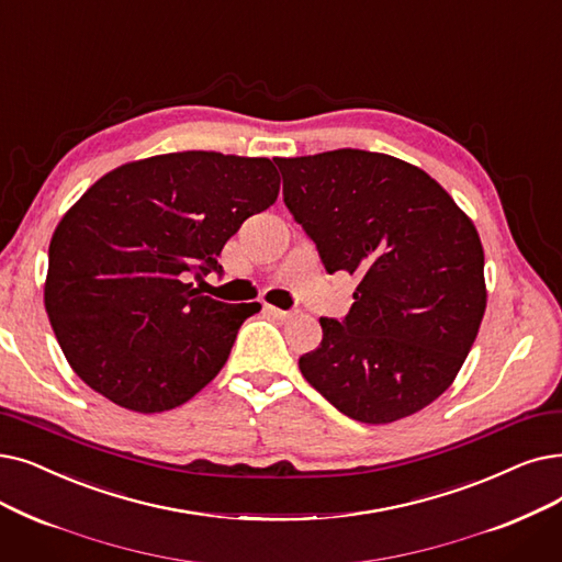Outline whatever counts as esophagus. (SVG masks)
I'll use <instances>...</instances> for the list:
<instances>
[{
  "instance_id": "esophagus-1",
  "label": "esophagus",
  "mask_w": 562,
  "mask_h": 562,
  "mask_svg": "<svg viewBox=\"0 0 562 562\" xmlns=\"http://www.w3.org/2000/svg\"><path fill=\"white\" fill-rule=\"evenodd\" d=\"M266 312H268V314H273V316H278V319H289V316L294 314V312H289V310H280V307H273V305H266Z\"/></svg>"
}]
</instances>
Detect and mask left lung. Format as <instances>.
Wrapping results in <instances>:
<instances>
[{
    "label": "left lung",
    "instance_id": "left-lung-1",
    "mask_svg": "<svg viewBox=\"0 0 562 562\" xmlns=\"http://www.w3.org/2000/svg\"><path fill=\"white\" fill-rule=\"evenodd\" d=\"M284 204L328 273L358 278L345 319L301 356L307 383L345 416H413L454 381L477 337L484 250L471 217L420 167L360 149L278 158Z\"/></svg>",
    "mask_w": 562,
    "mask_h": 562
}]
</instances>
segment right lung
Instances as JSON below:
<instances>
[{
  "label": "right lung",
  "instance_id": "obj_1",
  "mask_svg": "<svg viewBox=\"0 0 562 562\" xmlns=\"http://www.w3.org/2000/svg\"><path fill=\"white\" fill-rule=\"evenodd\" d=\"M268 158L181 151L126 162L68 209L47 250L45 312L91 390L137 413L177 408L223 370L259 303L202 296L225 243L278 200Z\"/></svg>",
  "mask_w": 562,
  "mask_h": 562
}]
</instances>
